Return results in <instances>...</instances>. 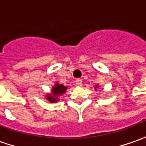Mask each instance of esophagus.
I'll list each match as a JSON object with an SVG mask.
<instances>
[{
  "label": "esophagus",
  "mask_w": 146,
  "mask_h": 146,
  "mask_svg": "<svg viewBox=\"0 0 146 146\" xmlns=\"http://www.w3.org/2000/svg\"><path fill=\"white\" fill-rule=\"evenodd\" d=\"M76 85H78V86H81L82 80H80V79H78V80H76Z\"/></svg>",
  "instance_id": "esophagus-1"
}]
</instances>
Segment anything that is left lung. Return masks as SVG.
<instances>
[{"instance_id":"8db88e82","label":"left lung","mask_w":146,"mask_h":146,"mask_svg":"<svg viewBox=\"0 0 146 146\" xmlns=\"http://www.w3.org/2000/svg\"><path fill=\"white\" fill-rule=\"evenodd\" d=\"M98 87H99V85H98V84H97V85H95V86H94V88H95V89H97V88H98Z\"/></svg>"}]
</instances>
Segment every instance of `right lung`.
Wrapping results in <instances>:
<instances>
[{
  "label": "right lung",
  "mask_w": 146,
  "mask_h": 146,
  "mask_svg": "<svg viewBox=\"0 0 146 146\" xmlns=\"http://www.w3.org/2000/svg\"><path fill=\"white\" fill-rule=\"evenodd\" d=\"M67 88H68L67 86H64V85H62V84L57 82V83H55V84L51 88V93L46 94L45 98L51 103L58 102L59 101V97L66 92Z\"/></svg>",
  "instance_id": "add662e5"
}]
</instances>
